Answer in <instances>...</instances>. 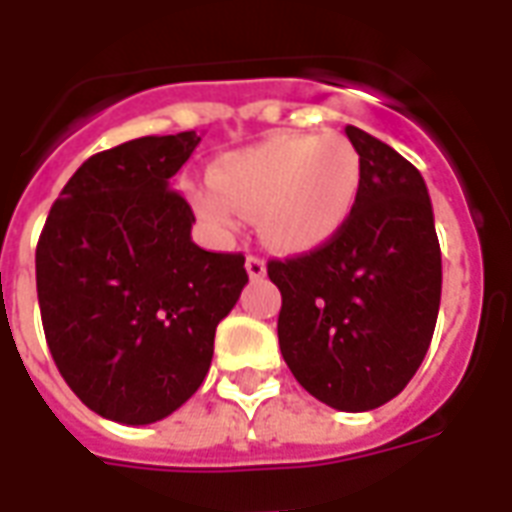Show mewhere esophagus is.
Here are the masks:
<instances>
[{
    "instance_id": "obj_1",
    "label": "esophagus",
    "mask_w": 512,
    "mask_h": 512,
    "mask_svg": "<svg viewBox=\"0 0 512 512\" xmlns=\"http://www.w3.org/2000/svg\"><path fill=\"white\" fill-rule=\"evenodd\" d=\"M246 274L252 279H263L266 277V260L257 255H249L246 257Z\"/></svg>"
}]
</instances>
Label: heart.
Returning a JSON list of instances; mask_svg holds the SVG:
<instances>
[{
    "mask_svg": "<svg viewBox=\"0 0 512 512\" xmlns=\"http://www.w3.org/2000/svg\"><path fill=\"white\" fill-rule=\"evenodd\" d=\"M362 189V156L343 134H279L227 153L191 189L208 230L233 235L244 213L279 252H310L343 230Z\"/></svg>",
    "mask_w": 512,
    "mask_h": 512,
    "instance_id": "heart-1",
    "label": "heart"
}]
</instances>
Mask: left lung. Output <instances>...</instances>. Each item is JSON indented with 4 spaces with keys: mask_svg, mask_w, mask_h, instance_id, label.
<instances>
[{
    "mask_svg": "<svg viewBox=\"0 0 512 512\" xmlns=\"http://www.w3.org/2000/svg\"><path fill=\"white\" fill-rule=\"evenodd\" d=\"M345 134L362 156L354 211L318 249L268 260V277L296 381L337 411H370L400 395L428 354L441 249L419 169L362 128Z\"/></svg>",
    "mask_w": 512,
    "mask_h": 512,
    "instance_id": "left-lung-1",
    "label": "left lung"
}]
</instances>
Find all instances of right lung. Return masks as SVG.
Wrapping results in <instances>:
<instances>
[{
    "instance_id": "obj_1",
    "label": "right lung",
    "mask_w": 512,
    "mask_h": 512,
    "mask_svg": "<svg viewBox=\"0 0 512 512\" xmlns=\"http://www.w3.org/2000/svg\"><path fill=\"white\" fill-rule=\"evenodd\" d=\"M200 136H142L73 172L35 252L40 318L73 395L123 425L169 417L208 376L216 326L249 282L244 255L191 241L172 178Z\"/></svg>"
}]
</instances>
